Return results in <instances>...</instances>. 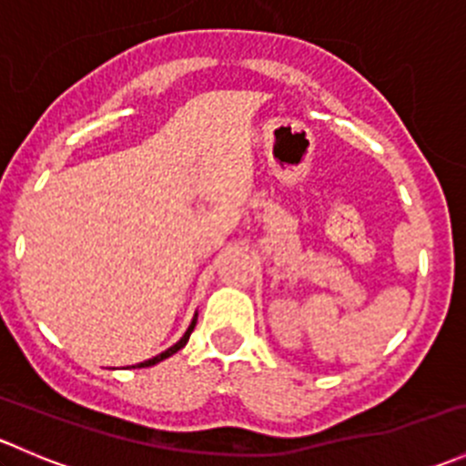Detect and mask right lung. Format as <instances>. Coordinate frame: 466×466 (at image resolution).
Returning a JSON list of instances; mask_svg holds the SVG:
<instances>
[{"instance_id": "obj_1", "label": "right lung", "mask_w": 466, "mask_h": 466, "mask_svg": "<svg viewBox=\"0 0 466 466\" xmlns=\"http://www.w3.org/2000/svg\"><path fill=\"white\" fill-rule=\"evenodd\" d=\"M194 327H196V320H194V322H191V327H189V329H187V333H185V336H182V338H180V340H177V342H176V345H173V347H168V350H167V351H162V354H159V356H155V359H150V360H144V363H139V365H133V368H150V365L159 363V360L168 359V356H173V354H176V351H180V350H182V347H185V345H187V340H189V336H191V331H194Z\"/></svg>"}]
</instances>
